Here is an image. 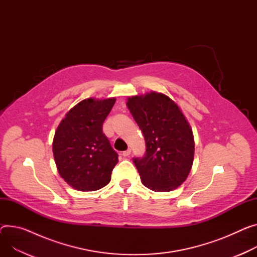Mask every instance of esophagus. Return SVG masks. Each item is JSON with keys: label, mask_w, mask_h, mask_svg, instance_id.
I'll return each mask as SVG.
<instances>
[{"label": "esophagus", "mask_w": 257, "mask_h": 257, "mask_svg": "<svg viewBox=\"0 0 257 257\" xmlns=\"http://www.w3.org/2000/svg\"><path fill=\"white\" fill-rule=\"evenodd\" d=\"M131 152H132V150H131V148H128V149H126L125 151L122 152V155H123V156H128V155L131 154Z\"/></svg>", "instance_id": "esophagus-1"}]
</instances>
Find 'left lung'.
<instances>
[{
  "label": "left lung",
  "instance_id": "1",
  "mask_svg": "<svg viewBox=\"0 0 257 257\" xmlns=\"http://www.w3.org/2000/svg\"><path fill=\"white\" fill-rule=\"evenodd\" d=\"M126 106L145 138V155L134 159L143 185L156 192L179 187L194 156L192 130L181 109L156 91L128 96Z\"/></svg>",
  "mask_w": 257,
  "mask_h": 257
}]
</instances>
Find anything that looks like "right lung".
Returning a JSON list of instances; mask_svg holds the SVG:
<instances>
[{
    "mask_svg": "<svg viewBox=\"0 0 257 257\" xmlns=\"http://www.w3.org/2000/svg\"><path fill=\"white\" fill-rule=\"evenodd\" d=\"M115 101V97L85 98L67 112L55 131L52 151L57 171L76 190H97L111 180L118 154L102 125Z\"/></svg>",
    "mask_w": 257,
    "mask_h": 257,
    "instance_id": "1",
    "label": "right lung"
}]
</instances>
